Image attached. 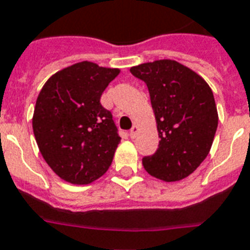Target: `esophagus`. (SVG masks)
I'll return each mask as SVG.
<instances>
[{"mask_svg": "<svg viewBox=\"0 0 250 250\" xmlns=\"http://www.w3.org/2000/svg\"><path fill=\"white\" fill-rule=\"evenodd\" d=\"M138 133H139V127L137 126V125H134L133 127H131V129H130V131H129V135H130V138H135L138 135Z\"/></svg>", "mask_w": 250, "mask_h": 250, "instance_id": "esophagus-1", "label": "esophagus"}]
</instances>
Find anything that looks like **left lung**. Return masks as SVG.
Returning <instances> with one entry per match:
<instances>
[{
    "label": "left lung",
    "instance_id": "8db88e82",
    "mask_svg": "<svg viewBox=\"0 0 250 250\" xmlns=\"http://www.w3.org/2000/svg\"><path fill=\"white\" fill-rule=\"evenodd\" d=\"M130 73L147 84L160 138L156 153L143 158L144 168L167 183L189 176L208 156L217 130L212 89L174 60L133 66Z\"/></svg>",
    "mask_w": 250,
    "mask_h": 250
}]
</instances>
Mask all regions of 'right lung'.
<instances>
[{
  "label": "right lung",
  "mask_w": 250,
  "mask_h": 250,
  "mask_svg": "<svg viewBox=\"0 0 250 250\" xmlns=\"http://www.w3.org/2000/svg\"><path fill=\"white\" fill-rule=\"evenodd\" d=\"M119 73L83 61L53 74L39 92L34 137L47 165L67 183L90 184L112 164L121 138L100 100Z\"/></svg>",
  "instance_id": "obj_1"
}]
</instances>
